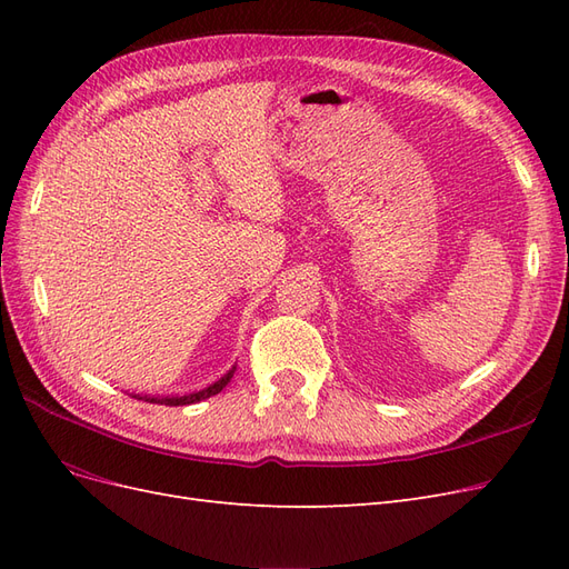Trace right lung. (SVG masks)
<instances>
[{
	"mask_svg": "<svg viewBox=\"0 0 569 569\" xmlns=\"http://www.w3.org/2000/svg\"><path fill=\"white\" fill-rule=\"evenodd\" d=\"M234 370H237V368L232 366V370H228L226 375H222L218 382L209 385V387L201 389V391L187 393V396H163V399H159V396H140V393H134V396H137V399H144V401H149V403H161V406H189V403H199V401H203V399H209V396H216L218 391H222V387H226V385L232 380Z\"/></svg>",
	"mask_w": 569,
	"mask_h": 569,
	"instance_id": "right-lung-1",
	"label": "right lung"
}]
</instances>
